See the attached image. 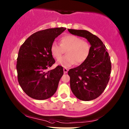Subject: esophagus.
Returning <instances> with one entry per match:
<instances>
[{
	"instance_id": "34e87169",
	"label": "esophagus",
	"mask_w": 129,
	"mask_h": 129,
	"mask_svg": "<svg viewBox=\"0 0 129 129\" xmlns=\"http://www.w3.org/2000/svg\"><path fill=\"white\" fill-rule=\"evenodd\" d=\"M63 71H64V73L65 74L67 73V72H68V69H67V68H64V69H63Z\"/></svg>"
}]
</instances>
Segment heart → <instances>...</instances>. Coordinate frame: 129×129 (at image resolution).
Returning <instances> with one entry per match:
<instances>
[{"label":"heart","mask_w":129,"mask_h":129,"mask_svg":"<svg viewBox=\"0 0 129 129\" xmlns=\"http://www.w3.org/2000/svg\"><path fill=\"white\" fill-rule=\"evenodd\" d=\"M90 48L88 42L79 37L68 34L61 38L60 45L53 42L50 51L52 56L58 59L66 51L67 55L59 58L57 64L68 68L76 64L79 65L85 62L90 53Z\"/></svg>","instance_id":"obj_1"}]
</instances>
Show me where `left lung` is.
<instances>
[{
  "label": "left lung",
  "instance_id": "obj_1",
  "mask_svg": "<svg viewBox=\"0 0 129 129\" xmlns=\"http://www.w3.org/2000/svg\"><path fill=\"white\" fill-rule=\"evenodd\" d=\"M70 33L83 37L90 44V52L85 62L68 71L71 88L78 99L90 101L99 97L109 80L111 62L102 41L87 30L68 29Z\"/></svg>",
  "mask_w": 129,
  "mask_h": 129
}]
</instances>
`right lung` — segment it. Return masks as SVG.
Masks as SVG:
<instances>
[{
    "label": "right lung",
    "instance_id": "right-lung-1",
    "mask_svg": "<svg viewBox=\"0 0 129 129\" xmlns=\"http://www.w3.org/2000/svg\"><path fill=\"white\" fill-rule=\"evenodd\" d=\"M66 30L51 28L31 35L20 48L16 69L18 81L23 91L30 98L45 100L56 91L64 72L57 66L47 71L55 62L50 48L55 39Z\"/></svg>",
    "mask_w": 129,
    "mask_h": 129
}]
</instances>
